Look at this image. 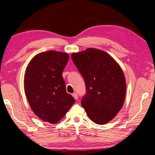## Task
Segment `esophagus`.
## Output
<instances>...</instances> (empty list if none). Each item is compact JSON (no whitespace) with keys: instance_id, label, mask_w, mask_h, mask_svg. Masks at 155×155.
Wrapping results in <instances>:
<instances>
[{"instance_id":"esophagus-1","label":"esophagus","mask_w":155,"mask_h":155,"mask_svg":"<svg viewBox=\"0 0 155 155\" xmlns=\"http://www.w3.org/2000/svg\"><path fill=\"white\" fill-rule=\"evenodd\" d=\"M72 96L74 97V99L75 100H78V94L77 93H74V94H72Z\"/></svg>"}]
</instances>
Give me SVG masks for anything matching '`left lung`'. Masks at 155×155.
I'll return each mask as SVG.
<instances>
[{
	"mask_svg": "<svg viewBox=\"0 0 155 155\" xmlns=\"http://www.w3.org/2000/svg\"><path fill=\"white\" fill-rule=\"evenodd\" d=\"M71 56L85 83L82 107L95 124H107L124 105L126 83L122 70L111 56L96 48H87Z\"/></svg>",
	"mask_w": 155,
	"mask_h": 155,
	"instance_id": "1",
	"label": "left lung"
}]
</instances>
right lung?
Wrapping results in <instances>:
<instances>
[{"instance_id":"obj_1","label":"right lung","mask_w":155,"mask_h":155,"mask_svg":"<svg viewBox=\"0 0 155 155\" xmlns=\"http://www.w3.org/2000/svg\"><path fill=\"white\" fill-rule=\"evenodd\" d=\"M68 59L67 53L50 50L36 55L26 68L25 91L31 109L51 124L58 123L75 102L62 76Z\"/></svg>"}]
</instances>
